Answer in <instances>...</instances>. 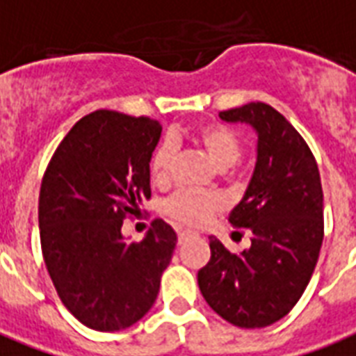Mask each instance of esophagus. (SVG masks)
<instances>
[{
    "mask_svg": "<svg viewBox=\"0 0 356 356\" xmlns=\"http://www.w3.org/2000/svg\"><path fill=\"white\" fill-rule=\"evenodd\" d=\"M194 236H196V232L179 230V243H183V241H186L188 238H194Z\"/></svg>",
    "mask_w": 356,
    "mask_h": 356,
    "instance_id": "esophagus-1",
    "label": "esophagus"
}]
</instances>
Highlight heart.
Returning a JSON list of instances; mask_svg holds the SVG:
<instances>
[{
    "mask_svg": "<svg viewBox=\"0 0 356 356\" xmlns=\"http://www.w3.org/2000/svg\"><path fill=\"white\" fill-rule=\"evenodd\" d=\"M196 141H198L211 162L220 170L232 168L238 162L243 152V145L238 136L225 126L207 124L202 126L196 131ZM173 158H175V147L171 141H164L158 147L151 158V177L158 185H165L171 177V168H173ZM220 207V198L217 194L207 191H179L171 194L165 200L164 211L165 215L179 225L185 226H202L207 222L211 215Z\"/></svg>",
    "mask_w": 356,
    "mask_h": 356,
    "instance_id": "obj_1",
    "label": "heart"
}]
</instances>
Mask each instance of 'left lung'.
<instances>
[{
	"mask_svg": "<svg viewBox=\"0 0 356 356\" xmlns=\"http://www.w3.org/2000/svg\"><path fill=\"white\" fill-rule=\"evenodd\" d=\"M218 117L247 122L259 136L251 183L228 218L252 236L238 254L209 238L211 259L198 285L225 321L264 328L296 305L317 266L325 236L321 175L304 138L272 105L251 102Z\"/></svg>",
	"mask_w": 356,
	"mask_h": 356,
	"instance_id": "8db88e82",
	"label": "left lung"
}]
</instances>
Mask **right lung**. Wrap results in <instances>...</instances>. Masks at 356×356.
<instances>
[{
	"instance_id": "1",
	"label": "right lung",
	"mask_w": 356,
	"mask_h": 356,
	"mask_svg": "<svg viewBox=\"0 0 356 356\" xmlns=\"http://www.w3.org/2000/svg\"><path fill=\"white\" fill-rule=\"evenodd\" d=\"M160 134L158 120L99 109L67 131L43 175L44 266L71 315L99 332L128 328L151 309L177 243L162 218L139 243L120 232L151 198L149 162Z\"/></svg>"
}]
</instances>
